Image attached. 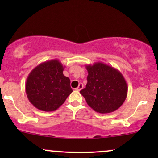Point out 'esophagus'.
Here are the masks:
<instances>
[{"label":"esophagus","instance_id":"esophagus-1","mask_svg":"<svg viewBox=\"0 0 158 158\" xmlns=\"http://www.w3.org/2000/svg\"><path fill=\"white\" fill-rule=\"evenodd\" d=\"M83 87H84V85H83L82 83H79V86H78L77 88H76V90H78V91H79V90H81V89H82Z\"/></svg>","mask_w":158,"mask_h":158}]
</instances>
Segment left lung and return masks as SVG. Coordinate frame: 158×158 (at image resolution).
Masks as SVG:
<instances>
[{
    "label": "left lung",
    "mask_w": 158,
    "mask_h": 158,
    "mask_svg": "<svg viewBox=\"0 0 158 158\" xmlns=\"http://www.w3.org/2000/svg\"><path fill=\"white\" fill-rule=\"evenodd\" d=\"M85 68L88 73V82L80 94L88 106L100 114L111 113L118 109L128 93L123 74L117 69L99 61L85 65Z\"/></svg>",
    "instance_id": "obj_1"
}]
</instances>
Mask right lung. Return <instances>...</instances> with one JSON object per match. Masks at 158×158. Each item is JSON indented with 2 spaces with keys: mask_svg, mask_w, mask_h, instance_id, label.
Masks as SVG:
<instances>
[{
  "mask_svg": "<svg viewBox=\"0 0 158 158\" xmlns=\"http://www.w3.org/2000/svg\"><path fill=\"white\" fill-rule=\"evenodd\" d=\"M64 67L59 59L44 61L32 69L25 90L29 101L43 111H54L73 92L70 80L63 74Z\"/></svg>",
  "mask_w": 158,
  "mask_h": 158,
  "instance_id": "1",
  "label": "right lung"
}]
</instances>
